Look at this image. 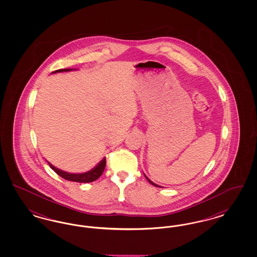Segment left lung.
<instances>
[{
  "instance_id": "1",
  "label": "left lung",
  "mask_w": 257,
  "mask_h": 257,
  "mask_svg": "<svg viewBox=\"0 0 257 257\" xmlns=\"http://www.w3.org/2000/svg\"><path fill=\"white\" fill-rule=\"evenodd\" d=\"M145 176H146V174H145ZM146 178H147V181H148V182H149V183L151 184V185H153V186H155V187H160L159 185H157V184H155V183H154V182H152V181H151V180H150V179H148V178H147V176H146Z\"/></svg>"
}]
</instances>
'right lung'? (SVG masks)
<instances>
[{
  "label": "right lung",
  "mask_w": 257,
  "mask_h": 257,
  "mask_svg": "<svg viewBox=\"0 0 257 257\" xmlns=\"http://www.w3.org/2000/svg\"><path fill=\"white\" fill-rule=\"evenodd\" d=\"M74 69H69V68H66V69H59V70H56L52 73H58V72H66V71H71ZM50 168L55 171L57 174H59L61 177L68 180V181H73V182H79V183H89V182H93L95 181L96 179H98L103 171L104 169L106 167V158L102 160L97 166L95 168H93L92 170L90 171H86L84 173H69V172H66V171H61L60 169H57L56 167H54L53 165H51L49 162Z\"/></svg>",
  "instance_id": "right-lung-1"
}]
</instances>
